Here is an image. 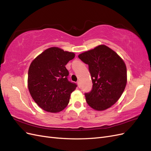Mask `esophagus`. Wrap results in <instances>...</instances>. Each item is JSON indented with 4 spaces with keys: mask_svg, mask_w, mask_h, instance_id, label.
Wrapping results in <instances>:
<instances>
[{
    "mask_svg": "<svg viewBox=\"0 0 151 151\" xmlns=\"http://www.w3.org/2000/svg\"><path fill=\"white\" fill-rule=\"evenodd\" d=\"M77 85H78L79 88H80V87H81V85H80V81H77Z\"/></svg>",
    "mask_w": 151,
    "mask_h": 151,
    "instance_id": "1",
    "label": "esophagus"
}]
</instances>
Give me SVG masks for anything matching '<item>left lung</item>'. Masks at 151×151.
Returning <instances> with one entry per match:
<instances>
[{
    "label": "left lung",
    "mask_w": 151,
    "mask_h": 151,
    "mask_svg": "<svg viewBox=\"0 0 151 151\" xmlns=\"http://www.w3.org/2000/svg\"><path fill=\"white\" fill-rule=\"evenodd\" d=\"M78 57L89 65L93 84L91 92L85 93L87 103L97 111L111 107L121 97L127 84L124 61L104 45L82 53Z\"/></svg>",
    "instance_id": "obj_1"
}]
</instances>
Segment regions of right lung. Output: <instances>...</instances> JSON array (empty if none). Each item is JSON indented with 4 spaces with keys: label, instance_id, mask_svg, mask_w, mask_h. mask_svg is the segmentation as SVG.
I'll return each mask as SVG.
<instances>
[{
    "label": "right lung",
    "instance_id": "1",
    "mask_svg": "<svg viewBox=\"0 0 151 151\" xmlns=\"http://www.w3.org/2000/svg\"><path fill=\"white\" fill-rule=\"evenodd\" d=\"M75 53L51 47L40 54L31 63L28 87L32 98L43 110L57 113L69 103L70 94L77 85L67 79V63Z\"/></svg>",
    "mask_w": 151,
    "mask_h": 151
}]
</instances>
